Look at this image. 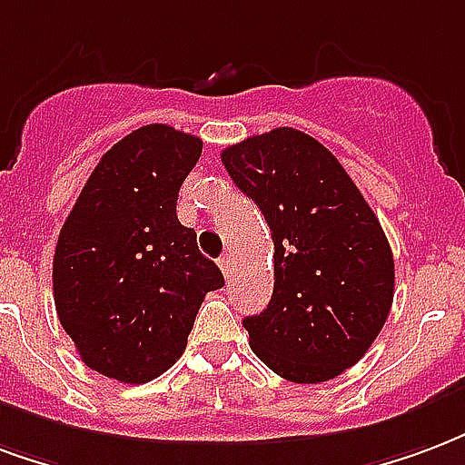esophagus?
<instances>
[{
    "label": "esophagus",
    "instance_id": "1",
    "mask_svg": "<svg viewBox=\"0 0 465 465\" xmlns=\"http://www.w3.org/2000/svg\"><path fill=\"white\" fill-rule=\"evenodd\" d=\"M219 268H222V273L226 278L232 276V253H223L222 259H219Z\"/></svg>",
    "mask_w": 465,
    "mask_h": 465
}]
</instances>
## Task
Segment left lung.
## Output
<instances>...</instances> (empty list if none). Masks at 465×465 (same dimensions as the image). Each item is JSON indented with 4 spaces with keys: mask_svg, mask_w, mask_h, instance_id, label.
Instances as JSON below:
<instances>
[{
    "mask_svg": "<svg viewBox=\"0 0 465 465\" xmlns=\"http://www.w3.org/2000/svg\"><path fill=\"white\" fill-rule=\"evenodd\" d=\"M222 163L273 239L271 302L243 318L251 350L288 381L335 380L372 347L394 301L380 219L338 157L293 127L246 137Z\"/></svg>",
    "mask_w": 465,
    "mask_h": 465,
    "instance_id": "8db88e82",
    "label": "left lung"
}]
</instances>
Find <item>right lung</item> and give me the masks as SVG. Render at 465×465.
Here are the masks:
<instances>
[{
    "label": "right lung",
    "instance_id": "obj_1",
    "mask_svg": "<svg viewBox=\"0 0 465 465\" xmlns=\"http://www.w3.org/2000/svg\"><path fill=\"white\" fill-rule=\"evenodd\" d=\"M202 140L170 125L133 130L103 154L58 233L54 301L91 370L125 384L167 372L204 295L223 285L177 194Z\"/></svg>",
    "mask_w": 465,
    "mask_h": 465
}]
</instances>
